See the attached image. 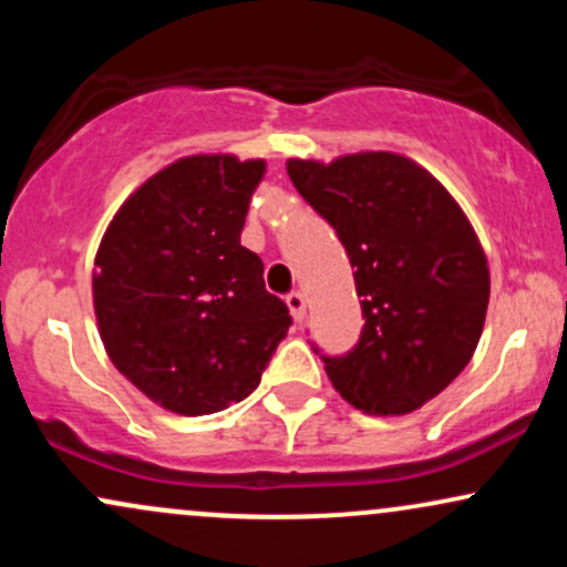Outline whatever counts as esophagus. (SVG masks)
I'll use <instances>...</instances> for the list:
<instances>
[{"instance_id": "obj_1", "label": "esophagus", "mask_w": 567, "mask_h": 567, "mask_svg": "<svg viewBox=\"0 0 567 567\" xmlns=\"http://www.w3.org/2000/svg\"><path fill=\"white\" fill-rule=\"evenodd\" d=\"M285 301H288V306H290V315L296 317L298 322H301L303 317H306V296H303V292L301 290H292L290 296L285 298Z\"/></svg>"}]
</instances>
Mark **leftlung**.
<instances>
[{
    "label": "left lung",
    "instance_id": "1",
    "mask_svg": "<svg viewBox=\"0 0 567 567\" xmlns=\"http://www.w3.org/2000/svg\"><path fill=\"white\" fill-rule=\"evenodd\" d=\"M288 175L347 247L362 298L357 347L322 357L330 383L362 413H413L470 365L483 336L491 271L470 218L402 154L288 159Z\"/></svg>",
    "mask_w": 567,
    "mask_h": 567
}]
</instances>
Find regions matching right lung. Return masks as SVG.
Instances as JSON below:
<instances>
[{
    "mask_svg": "<svg viewBox=\"0 0 567 567\" xmlns=\"http://www.w3.org/2000/svg\"><path fill=\"white\" fill-rule=\"evenodd\" d=\"M264 159L194 154L116 210L95 256L101 341L125 379L181 415L245 400L292 324L239 245Z\"/></svg>",
    "mask_w": 567,
    "mask_h": 567,
    "instance_id": "1",
    "label": "right lung"
}]
</instances>
